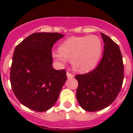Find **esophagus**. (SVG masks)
Masks as SVG:
<instances>
[{
    "mask_svg": "<svg viewBox=\"0 0 133 133\" xmlns=\"http://www.w3.org/2000/svg\"><path fill=\"white\" fill-rule=\"evenodd\" d=\"M66 75H67V77H68V79H72L73 77H74V75H73L72 74H71V73L68 72H67Z\"/></svg>",
    "mask_w": 133,
    "mask_h": 133,
    "instance_id": "obj_1",
    "label": "esophagus"
}]
</instances>
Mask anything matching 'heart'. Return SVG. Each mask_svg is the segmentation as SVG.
I'll use <instances>...</instances> for the list:
<instances>
[{"mask_svg": "<svg viewBox=\"0 0 133 133\" xmlns=\"http://www.w3.org/2000/svg\"><path fill=\"white\" fill-rule=\"evenodd\" d=\"M103 48V42L97 36H72L63 41L59 49L52 51V55L62 65L71 60L75 70L87 72L99 63Z\"/></svg>", "mask_w": 133, "mask_h": 133, "instance_id": "1", "label": "heart"}]
</instances>
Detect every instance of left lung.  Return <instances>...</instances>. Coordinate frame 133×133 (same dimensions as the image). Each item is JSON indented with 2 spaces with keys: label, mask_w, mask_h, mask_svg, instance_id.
Here are the masks:
<instances>
[{
  "label": "left lung",
  "mask_w": 133,
  "mask_h": 133,
  "mask_svg": "<svg viewBox=\"0 0 133 133\" xmlns=\"http://www.w3.org/2000/svg\"><path fill=\"white\" fill-rule=\"evenodd\" d=\"M103 43V57L90 72L77 75V101L83 110H101L109 106L117 97L124 80V64L119 47L111 38L101 33Z\"/></svg>",
  "instance_id": "8db88e82"
}]
</instances>
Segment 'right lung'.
I'll return each mask as SVG.
<instances>
[{"instance_id":"obj_1","label":"right lung","mask_w":133,"mask_h":133,"mask_svg":"<svg viewBox=\"0 0 133 133\" xmlns=\"http://www.w3.org/2000/svg\"><path fill=\"white\" fill-rule=\"evenodd\" d=\"M63 36L57 32H36L16 47L10 72L11 88L18 100L30 109L47 111L58 99L66 72L52 67V48Z\"/></svg>"}]
</instances>
